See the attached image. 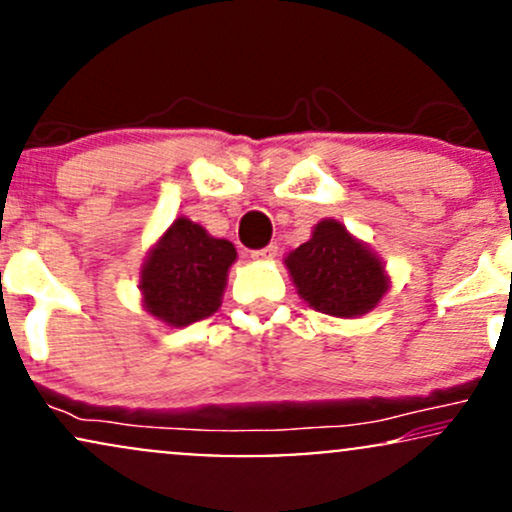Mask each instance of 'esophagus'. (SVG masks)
<instances>
[{
	"label": "esophagus",
	"instance_id": "34e87169",
	"mask_svg": "<svg viewBox=\"0 0 512 512\" xmlns=\"http://www.w3.org/2000/svg\"><path fill=\"white\" fill-rule=\"evenodd\" d=\"M276 255H279V245H276V243H269L267 248L252 252V257H255V260H274Z\"/></svg>",
	"mask_w": 512,
	"mask_h": 512
}]
</instances>
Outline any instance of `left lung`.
I'll return each mask as SVG.
<instances>
[{"label":"left lung","instance_id":"1","mask_svg":"<svg viewBox=\"0 0 512 512\" xmlns=\"http://www.w3.org/2000/svg\"><path fill=\"white\" fill-rule=\"evenodd\" d=\"M301 298L334 317L368 313L387 291L383 262L346 233L339 221H320L313 238L286 257Z\"/></svg>","mask_w":512,"mask_h":512}]
</instances>
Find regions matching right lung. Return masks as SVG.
<instances>
[{"mask_svg":"<svg viewBox=\"0 0 512 512\" xmlns=\"http://www.w3.org/2000/svg\"><path fill=\"white\" fill-rule=\"evenodd\" d=\"M236 248L211 238L190 219L173 221L151 250L142 272L144 305L170 327H185L216 313Z\"/></svg>","mask_w":512,"mask_h":512,"instance_id":"1","label":"right lung"}]
</instances>
